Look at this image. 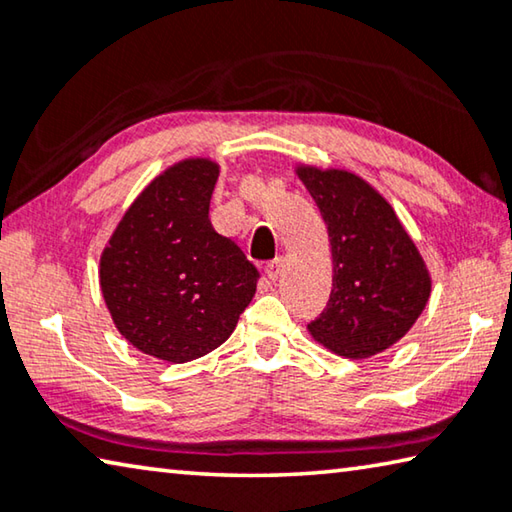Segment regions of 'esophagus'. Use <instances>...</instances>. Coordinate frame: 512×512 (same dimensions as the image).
Wrapping results in <instances>:
<instances>
[{"instance_id":"34e87169","label":"esophagus","mask_w":512,"mask_h":512,"mask_svg":"<svg viewBox=\"0 0 512 512\" xmlns=\"http://www.w3.org/2000/svg\"><path fill=\"white\" fill-rule=\"evenodd\" d=\"M282 264H284V259H282V257H275L273 262H268V264H266L264 271H266V275H268V280H273V282L277 280V275L282 273Z\"/></svg>"}]
</instances>
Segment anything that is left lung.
Listing matches in <instances>:
<instances>
[{
    "instance_id": "1",
    "label": "left lung",
    "mask_w": 512,
    "mask_h": 512,
    "mask_svg": "<svg viewBox=\"0 0 512 512\" xmlns=\"http://www.w3.org/2000/svg\"><path fill=\"white\" fill-rule=\"evenodd\" d=\"M332 246V293L307 325L345 359H368L404 339L427 307L431 273L393 205L357 173L296 164Z\"/></svg>"
}]
</instances>
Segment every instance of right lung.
<instances>
[{
	"label": "right lung",
	"instance_id": "1",
	"mask_svg": "<svg viewBox=\"0 0 512 512\" xmlns=\"http://www.w3.org/2000/svg\"><path fill=\"white\" fill-rule=\"evenodd\" d=\"M221 164L185 158L158 173L112 230L99 284L112 323L153 359L185 363L219 348L257 289V268L214 232Z\"/></svg>",
	"mask_w": 512,
	"mask_h": 512
}]
</instances>
